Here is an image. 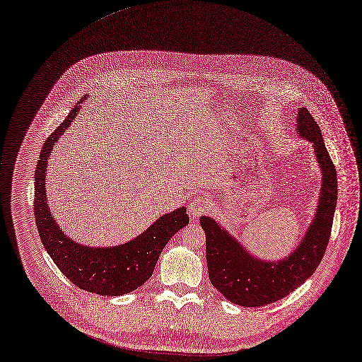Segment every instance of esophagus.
I'll return each mask as SVG.
<instances>
[{
	"label": "esophagus",
	"mask_w": 362,
	"mask_h": 362,
	"mask_svg": "<svg viewBox=\"0 0 362 362\" xmlns=\"http://www.w3.org/2000/svg\"><path fill=\"white\" fill-rule=\"evenodd\" d=\"M211 208V204L206 198L202 197H195L192 199V202L188 205V212L191 215L192 219H197L198 216H201L202 214H205L208 209Z\"/></svg>",
	"instance_id": "1"
}]
</instances>
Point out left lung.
Wrapping results in <instances>:
<instances>
[{"instance_id": "8db88e82", "label": "left lung", "mask_w": 362, "mask_h": 362, "mask_svg": "<svg viewBox=\"0 0 362 362\" xmlns=\"http://www.w3.org/2000/svg\"><path fill=\"white\" fill-rule=\"evenodd\" d=\"M296 130L313 143L322 170L317 212L295 251L276 262L251 255L212 218L202 216L206 235V262L212 285L232 303L257 308L274 303L313 275L327 248L337 204V171L325 146L319 124L306 108L298 110Z\"/></svg>"}]
</instances>
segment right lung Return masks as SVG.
<instances>
[{
  "instance_id": "obj_1",
  "label": "right lung",
  "mask_w": 362,
  "mask_h": 362,
  "mask_svg": "<svg viewBox=\"0 0 362 362\" xmlns=\"http://www.w3.org/2000/svg\"><path fill=\"white\" fill-rule=\"evenodd\" d=\"M78 112L80 105H76L43 144L35 170V222L46 251L74 285L98 295L121 296L137 289L151 276L163 248L188 225L189 218L185 208H178L157 219L140 236L117 247H87L69 239L49 211L45 177L53 146Z\"/></svg>"
}]
</instances>
